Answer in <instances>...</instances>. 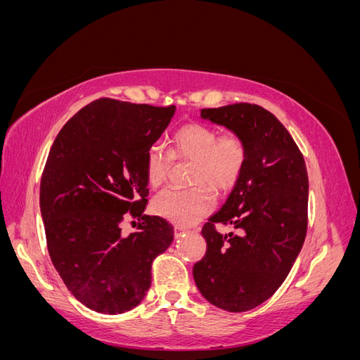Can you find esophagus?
I'll return each mask as SVG.
<instances>
[{
	"mask_svg": "<svg viewBox=\"0 0 360 360\" xmlns=\"http://www.w3.org/2000/svg\"><path fill=\"white\" fill-rule=\"evenodd\" d=\"M186 231H188V228H184L181 225L174 226V236H176V237H180L183 233H186Z\"/></svg>",
	"mask_w": 360,
	"mask_h": 360,
	"instance_id": "1",
	"label": "esophagus"
}]
</instances>
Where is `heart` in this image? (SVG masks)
Wrapping results in <instances>:
<instances>
[{"label": "heart", "instance_id": "b5f03b06", "mask_svg": "<svg viewBox=\"0 0 360 360\" xmlns=\"http://www.w3.org/2000/svg\"><path fill=\"white\" fill-rule=\"evenodd\" d=\"M245 139L234 132L219 135L202 123L181 126L174 134L169 153L160 146H151L146 155V176L150 186L158 188L167 180L174 160L195 162L192 191L165 189L151 202L153 212L169 222L191 225L209 214L214 200L204 186L224 193L236 186L246 165Z\"/></svg>", "mask_w": 360, "mask_h": 360}]
</instances>
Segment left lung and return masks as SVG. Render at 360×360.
I'll use <instances>...</instances> for the list:
<instances>
[{
	"label": "left lung",
	"instance_id": "8db88e82",
	"mask_svg": "<svg viewBox=\"0 0 360 360\" xmlns=\"http://www.w3.org/2000/svg\"><path fill=\"white\" fill-rule=\"evenodd\" d=\"M201 117L240 135L246 165L222 209L202 226L205 255L193 279L214 307L245 312L274 296L307 237L308 172L303 155L279 120L264 108L234 103ZM233 224L221 235L215 224Z\"/></svg>",
	"mask_w": 360,
	"mask_h": 360
}]
</instances>
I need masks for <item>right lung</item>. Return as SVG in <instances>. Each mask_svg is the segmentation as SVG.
Returning <instances> with one entry per match:
<instances>
[{"label":"right lung","mask_w":360,"mask_h":360,"mask_svg":"<svg viewBox=\"0 0 360 360\" xmlns=\"http://www.w3.org/2000/svg\"><path fill=\"white\" fill-rule=\"evenodd\" d=\"M176 106L99 99L63 126L40 181V212L53 267L86 308L123 314L146 297L151 263L165 252L174 228L147 205V150ZM138 217L139 231L121 224Z\"/></svg>","instance_id":"obj_1"}]
</instances>
